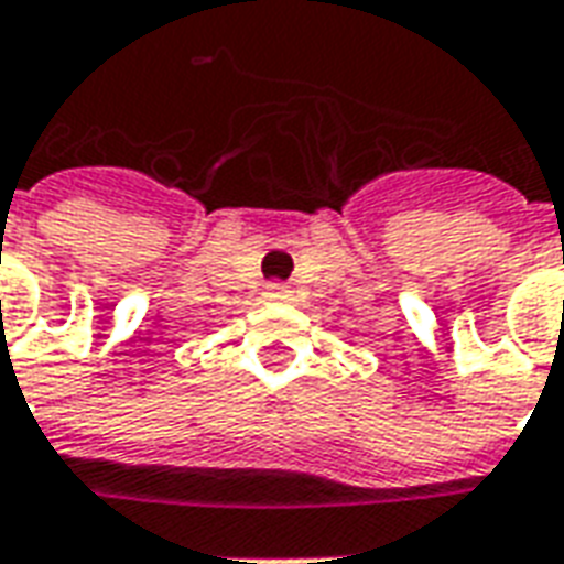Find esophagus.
Segmentation results:
<instances>
[{"mask_svg":"<svg viewBox=\"0 0 564 564\" xmlns=\"http://www.w3.org/2000/svg\"><path fill=\"white\" fill-rule=\"evenodd\" d=\"M264 297L267 300H288L291 297V285H285V282H267Z\"/></svg>","mask_w":564,"mask_h":564,"instance_id":"1","label":"esophagus"}]
</instances>
